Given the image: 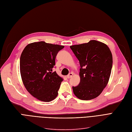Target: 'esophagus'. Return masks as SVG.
Returning a JSON list of instances; mask_svg holds the SVG:
<instances>
[{"instance_id": "34e87169", "label": "esophagus", "mask_w": 132, "mask_h": 132, "mask_svg": "<svg viewBox=\"0 0 132 132\" xmlns=\"http://www.w3.org/2000/svg\"><path fill=\"white\" fill-rule=\"evenodd\" d=\"M73 73H70L67 76V78L69 79V78H71L73 76Z\"/></svg>"}]
</instances>
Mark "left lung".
<instances>
[{"mask_svg":"<svg viewBox=\"0 0 132 132\" xmlns=\"http://www.w3.org/2000/svg\"><path fill=\"white\" fill-rule=\"evenodd\" d=\"M80 66V81L72 86L75 96L81 100L96 98L108 84L113 65L110 49L101 42H89L70 46Z\"/></svg>","mask_w":132,"mask_h":132,"instance_id":"8db88e82","label":"left lung"}]
</instances>
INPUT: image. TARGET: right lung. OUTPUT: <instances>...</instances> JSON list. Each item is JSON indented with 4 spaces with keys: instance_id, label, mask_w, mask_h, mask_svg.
<instances>
[{
    "instance_id": "obj_1",
    "label": "right lung",
    "mask_w": 132,
    "mask_h": 132,
    "mask_svg": "<svg viewBox=\"0 0 132 132\" xmlns=\"http://www.w3.org/2000/svg\"><path fill=\"white\" fill-rule=\"evenodd\" d=\"M63 46L44 41L29 44L20 57V72L27 91L36 99L51 102L57 96L63 79L52 72L55 57Z\"/></svg>"
}]
</instances>
